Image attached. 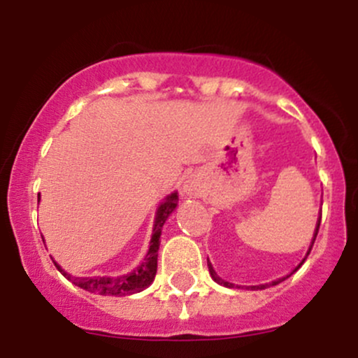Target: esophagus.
Wrapping results in <instances>:
<instances>
[{"instance_id":"1","label":"esophagus","mask_w":358,"mask_h":358,"mask_svg":"<svg viewBox=\"0 0 358 358\" xmlns=\"http://www.w3.org/2000/svg\"><path fill=\"white\" fill-rule=\"evenodd\" d=\"M183 190L187 192V193H190V195H192V193H195V192H196V185L193 183V182H187V183H185Z\"/></svg>"}]
</instances>
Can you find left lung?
I'll list each match as a JSON object with an SVG mask.
<instances>
[{"mask_svg":"<svg viewBox=\"0 0 358 358\" xmlns=\"http://www.w3.org/2000/svg\"><path fill=\"white\" fill-rule=\"evenodd\" d=\"M320 222H322V213H320V219H318V222H316V229H315V234H313V241H311V245H310V249H308V254H310V250H311V248H313V244H315V239H316V236H318V229H320ZM306 254V256H308ZM303 262H305V259H303ZM301 262V264H303ZM207 264H208V271H210V276L213 278V281L215 282H219V285H222V286H225V287H245V289H266V287H269V286H276V285H279V282L281 281H285V279L287 278H281V279H276V281H273V282H269V285H259V286H236V285H232V282H227V281H224V279L222 278H219L217 276V273L215 271H213V268H212V264L210 262H208V259H207ZM299 264V266H301ZM298 266V268H299ZM296 268V269H298ZM294 269V271H296ZM293 271V273H294Z\"/></svg>","mask_w":358,"mask_h":358,"instance_id":"1","label":"left lung"}]
</instances>
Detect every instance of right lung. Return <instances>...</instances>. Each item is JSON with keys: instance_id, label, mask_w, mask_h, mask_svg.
Masks as SVG:
<instances>
[{"instance_id": "1", "label": "right lung", "mask_w": 358, "mask_h": 358, "mask_svg": "<svg viewBox=\"0 0 358 358\" xmlns=\"http://www.w3.org/2000/svg\"><path fill=\"white\" fill-rule=\"evenodd\" d=\"M178 205V193H171L168 195L159 207L156 208L155 225H153V236H151L150 249H148L145 259L141 264L138 266L133 273L122 274V276L110 278V276H92V278H77L72 274L65 273L64 269L53 261L55 268L64 274L72 285L82 287V289L89 291L94 294H102V296H127V294L139 293V291L146 289L148 286L153 282L156 276V269H158V249H159V237H162V229L170 213L175 210Z\"/></svg>"}]
</instances>
